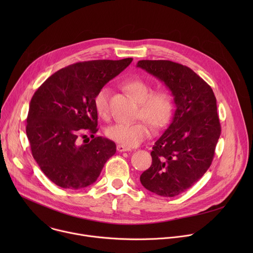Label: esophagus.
<instances>
[{"label":"esophagus","instance_id":"1","mask_svg":"<svg viewBox=\"0 0 253 253\" xmlns=\"http://www.w3.org/2000/svg\"><path fill=\"white\" fill-rule=\"evenodd\" d=\"M117 150H118V152H126V151H131L132 149L130 147H127L124 145H117Z\"/></svg>","mask_w":253,"mask_h":253}]
</instances>
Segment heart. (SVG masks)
<instances>
[{"label":"heart","instance_id":"obj_1","mask_svg":"<svg viewBox=\"0 0 253 253\" xmlns=\"http://www.w3.org/2000/svg\"><path fill=\"white\" fill-rule=\"evenodd\" d=\"M124 89L140 103L139 117L145 119L154 129L163 127L170 119L173 102L170 94L165 90L152 92L150 85L142 79L132 78L123 83ZM110 89L104 86L94 96L95 110L102 118L110 114ZM106 136L127 147L139 145L150 136V128L145 121L135 123H117L108 127Z\"/></svg>","mask_w":253,"mask_h":253}]
</instances>
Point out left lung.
Returning <instances> with one entry per match:
<instances>
[{"label": "left lung", "mask_w": 253, "mask_h": 253, "mask_svg": "<svg viewBox=\"0 0 253 253\" xmlns=\"http://www.w3.org/2000/svg\"><path fill=\"white\" fill-rule=\"evenodd\" d=\"M137 67L170 90L175 112L152 147L151 166L140 176L147 190L164 197L181 194L204 175L214 157L221 127L211 87L194 71L167 60H142Z\"/></svg>", "instance_id": "obj_1"}]
</instances>
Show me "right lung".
<instances>
[{
    "label": "right lung",
    "instance_id": "obj_1",
    "mask_svg": "<svg viewBox=\"0 0 253 253\" xmlns=\"http://www.w3.org/2000/svg\"><path fill=\"white\" fill-rule=\"evenodd\" d=\"M94 60L72 64L50 76L35 92L29 106L27 137L34 159L44 174L65 189L93 184L116 144L98 131L93 99L97 91L132 62ZM88 132L93 139L80 144Z\"/></svg>",
    "mask_w": 253,
    "mask_h": 253
}]
</instances>
